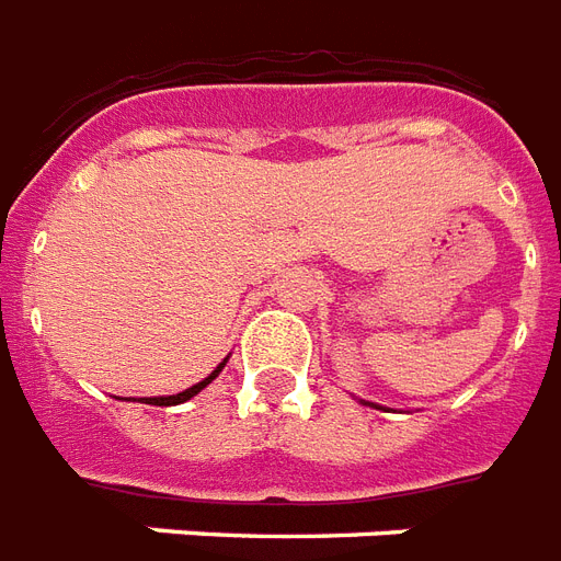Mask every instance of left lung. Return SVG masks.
<instances>
[{"instance_id": "8db88e82", "label": "left lung", "mask_w": 561, "mask_h": 561, "mask_svg": "<svg viewBox=\"0 0 561 561\" xmlns=\"http://www.w3.org/2000/svg\"><path fill=\"white\" fill-rule=\"evenodd\" d=\"M364 404H373V401H364ZM373 408H378V404H373Z\"/></svg>"}]
</instances>
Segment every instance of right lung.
<instances>
[{
  "instance_id": "obj_1",
  "label": "right lung",
  "mask_w": 561,
  "mask_h": 561,
  "mask_svg": "<svg viewBox=\"0 0 561 561\" xmlns=\"http://www.w3.org/2000/svg\"><path fill=\"white\" fill-rule=\"evenodd\" d=\"M227 360H229V358L220 360L218 367L211 369V373L206 375V378H203V381H197V383H194V387H188V390L178 392V396H157V399H145V404H157V408H169V404H183V401H188V399H192V396H197V392H201L203 387H206V383L215 381V378H218L220 369L227 367Z\"/></svg>"
}]
</instances>
